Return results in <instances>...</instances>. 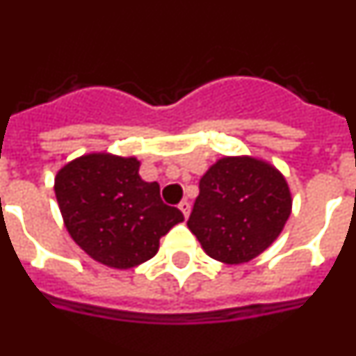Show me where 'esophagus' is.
Instances as JSON below:
<instances>
[{
  "instance_id": "1",
  "label": "esophagus",
  "mask_w": 356,
  "mask_h": 356,
  "mask_svg": "<svg viewBox=\"0 0 356 356\" xmlns=\"http://www.w3.org/2000/svg\"><path fill=\"white\" fill-rule=\"evenodd\" d=\"M178 209L181 210V213H184V217H185V219H187L188 213H191V205H188V201H187V200L181 201L180 205H178Z\"/></svg>"
}]
</instances>
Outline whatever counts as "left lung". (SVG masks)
Instances as JSON below:
<instances>
[{"label":"left lung","mask_w":356,"mask_h":356,"mask_svg":"<svg viewBox=\"0 0 356 356\" xmlns=\"http://www.w3.org/2000/svg\"><path fill=\"white\" fill-rule=\"evenodd\" d=\"M292 210L285 176L254 156H222L201 176L188 229L209 257L229 266L257 259Z\"/></svg>","instance_id":"obj_1"}]
</instances>
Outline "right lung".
<instances>
[{
    "label": "right lung",
    "mask_w": 356,
    "mask_h": 356,
    "mask_svg": "<svg viewBox=\"0 0 356 356\" xmlns=\"http://www.w3.org/2000/svg\"><path fill=\"white\" fill-rule=\"evenodd\" d=\"M135 156L89 153L55 176V196L65 229L90 259L131 269L153 259L160 237L184 213L160 200V185L139 176Z\"/></svg>",
    "instance_id": "add662e5"
}]
</instances>
